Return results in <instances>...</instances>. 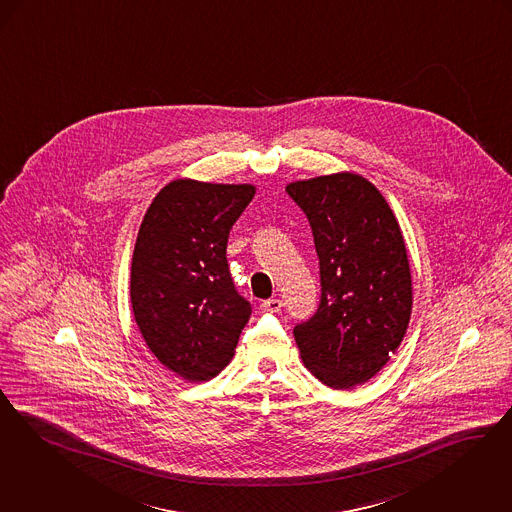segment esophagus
<instances>
[{
  "instance_id": "obj_1",
  "label": "esophagus",
  "mask_w": 512,
  "mask_h": 512,
  "mask_svg": "<svg viewBox=\"0 0 512 512\" xmlns=\"http://www.w3.org/2000/svg\"><path fill=\"white\" fill-rule=\"evenodd\" d=\"M282 308V301L280 299H268L261 303V310L263 312H278Z\"/></svg>"
}]
</instances>
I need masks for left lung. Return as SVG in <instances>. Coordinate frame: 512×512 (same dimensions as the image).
Here are the masks:
<instances>
[{
    "label": "left lung",
    "instance_id": "left-lung-1",
    "mask_svg": "<svg viewBox=\"0 0 512 512\" xmlns=\"http://www.w3.org/2000/svg\"><path fill=\"white\" fill-rule=\"evenodd\" d=\"M286 190L307 213L320 259V307L293 329L301 360L331 389H354L383 369L408 331L413 289L402 228L375 184L350 171Z\"/></svg>",
    "mask_w": 512,
    "mask_h": 512
}]
</instances>
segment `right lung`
Instances as JSON below:
<instances>
[{"label":"right lung","mask_w":512,"mask_h":512,"mask_svg":"<svg viewBox=\"0 0 512 512\" xmlns=\"http://www.w3.org/2000/svg\"><path fill=\"white\" fill-rule=\"evenodd\" d=\"M253 196V184L175 179L144 213L131 307L150 352L184 381L219 375L251 316L232 284L226 242Z\"/></svg>","instance_id":"right-lung-1"}]
</instances>
